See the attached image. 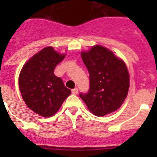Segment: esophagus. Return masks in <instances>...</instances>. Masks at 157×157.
I'll return each instance as SVG.
<instances>
[{
	"mask_svg": "<svg viewBox=\"0 0 157 157\" xmlns=\"http://www.w3.org/2000/svg\"><path fill=\"white\" fill-rule=\"evenodd\" d=\"M71 93L73 94H78V89L75 88L73 90H71Z\"/></svg>",
	"mask_w": 157,
	"mask_h": 157,
	"instance_id": "1",
	"label": "esophagus"
}]
</instances>
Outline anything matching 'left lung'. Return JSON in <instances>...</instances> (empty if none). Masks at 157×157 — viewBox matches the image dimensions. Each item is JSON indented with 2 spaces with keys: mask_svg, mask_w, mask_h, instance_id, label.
Wrapping results in <instances>:
<instances>
[{
  "mask_svg": "<svg viewBox=\"0 0 157 157\" xmlns=\"http://www.w3.org/2000/svg\"><path fill=\"white\" fill-rule=\"evenodd\" d=\"M90 73V90L79 95L89 110L98 117L115 112L128 94L129 76L123 60L107 48L94 45L81 53Z\"/></svg>",
  "mask_w": 157,
  "mask_h": 157,
  "instance_id": "1",
  "label": "left lung"
}]
</instances>
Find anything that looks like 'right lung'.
<instances>
[{"label":"right lung","mask_w":157,"mask_h":157,"mask_svg":"<svg viewBox=\"0 0 157 157\" xmlns=\"http://www.w3.org/2000/svg\"><path fill=\"white\" fill-rule=\"evenodd\" d=\"M65 54L45 47L28 60L18 78L21 95L29 108L44 117H52L71 94L60 77L54 75L57 64Z\"/></svg>","instance_id":"right-lung-1"}]
</instances>
